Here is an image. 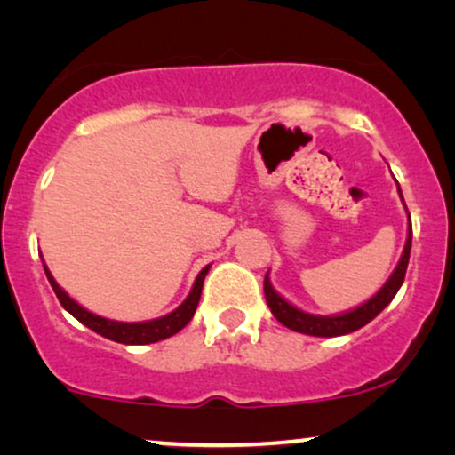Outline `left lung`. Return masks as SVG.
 I'll return each instance as SVG.
<instances>
[{"label": "left lung", "mask_w": 455, "mask_h": 455, "mask_svg": "<svg viewBox=\"0 0 455 455\" xmlns=\"http://www.w3.org/2000/svg\"><path fill=\"white\" fill-rule=\"evenodd\" d=\"M398 191H400V187H398ZM400 197H403V194H400ZM411 236H413V229H411V217H409L407 244H404L403 258H400L396 270H394V275L389 276V281L377 291V296H372L371 300L362 304V307H357L349 313L334 315V317H317V315H308V313L298 311L296 307H291L290 302L283 300L279 293L272 290L268 275H266L264 293H266V302H268L272 315H275V317L279 319L285 328L293 330V332L308 334V336H343V334L355 332V330L364 328L366 323H371L372 319H375L377 315L394 300V296L398 293L400 285H403L404 275H407L409 255H411Z\"/></svg>", "instance_id": "1"}]
</instances>
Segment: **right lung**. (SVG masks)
<instances>
[{"mask_svg":"<svg viewBox=\"0 0 455 455\" xmlns=\"http://www.w3.org/2000/svg\"><path fill=\"white\" fill-rule=\"evenodd\" d=\"M44 270H46L48 283H51L52 291L57 293L61 307L66 308V311L72 315V317H76L80 323H84L89 330H93V332L101 334L104 339L115 340V343L148 345V343H157V340H164V339H168V336L180 332V330H183L185 325L191 322V317H194V313L197 308V302H200V293H202V285H204L208 266L200 272V275H197V279L194 283V290H191L189 296H187V300L180 304L176 311L165 315V317L153 319V322H142V323L110 322V319H104V317H100V315L89 313L87 308H83L80 304L74 302L72 298H69L68 293L57 285L46 266H44Z\"/></svg>","mask_w":455,"mask_h":455,"instance_id":"obj_1","label":"right lung"}]
</instances>
